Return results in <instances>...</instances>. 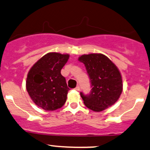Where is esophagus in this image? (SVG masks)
Masks as SVG:
<instances>
[{
	"label": "esophagus",
	"instance_id": "obj_1",
	"mask_svg": "<svg viewBox=\"0 0 150 150\" xmlns=\"http://www.w3.org/2000/svg\"><path fill=\"white\" fill-rule=\"evenodd\" d=\"M75 91H80V87H79V86H77V87L75 88Z\"/></svg>",
	"mask_w": 150,
	"mask_h": 150
}]
</instances>
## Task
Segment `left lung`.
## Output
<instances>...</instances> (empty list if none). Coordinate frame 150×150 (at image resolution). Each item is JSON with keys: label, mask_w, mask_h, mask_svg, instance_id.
Instances as JSON below:
<instances>
[{"label": "left lung", "mask_w": 150, "mask_h": 150, "mask_svg": "<svg viewBox=\"0 0 150 150\" xmlns=\"http://www.w3.org/2000/svg\"><path fill=\"white\" fill-rule=\"evenodd\" d=\"M78 60L86 66L92 87L89 95L80 93L86 106L95 112H100L113 105L123 91L122 77L116 64L100 53L83 54Z\"/></svg>", "instance_id": "1"}]
</instances>
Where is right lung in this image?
Returning a JSON list of instances; mask_svg holds the SVG:
<instances>
[{
    "label": "right lung",
    "instance_id": "right-lung-1",
    "mask_svg": "<svg viewBox=\"0 0 150 150\" xmlns=\"http://www.w3.org/2000/svg\"><path fill=\"white\" fill-rule=\"evenodd\" d=\"M69 57L68 54L47 53L28 72L26 91L33 102L45 111L60 108L67 100L70 89L61 70Z\"/></svg>",
    "mask_w": 150,
    "mask_h": 150
}]
</instances>
